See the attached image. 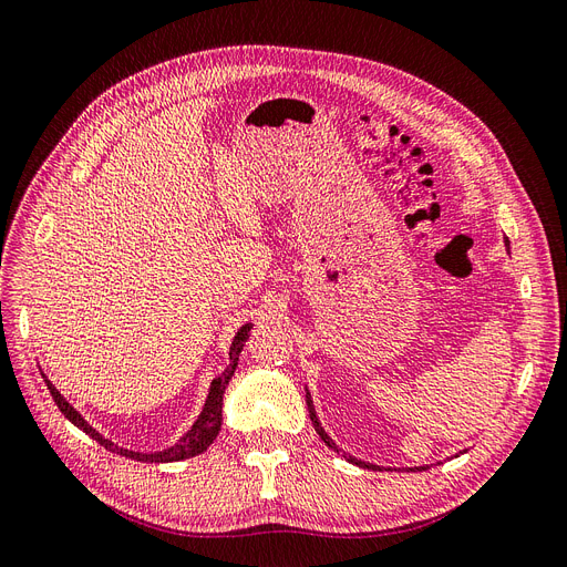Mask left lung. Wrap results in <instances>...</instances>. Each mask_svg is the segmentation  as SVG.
<instances>
[{
    "label": "left lung",
    "instance_id": "8db88e82",
    "mask_svg": "<svg viewBox=\"0 0 567 567\" xmlns=\"http://www.w3.org/2000/svg\"><path fill=\"white\" fill-rule=\"evenodd\" d=\"M505 248H507V252H509V240L505 238ZM306 403H308V412H310V422H312V426H315V431H317V435L324 440V445L327 447H331L333 452H338L340 454V450H338V445L336 442L331 440V435L324 431V426H322V422L317 420V412H315V405H312V396H310V391H308V386H306ZM461 454V452H458ZM342 456L348 458L352 465H359V467H368V471H382V465H373V463H365V461H361V458H357V456H350V454H344L342 452ZM429 465H416V467H408V473H420V471H426Z\"/></svg>",
    "mask_w": 567,
    "mask_h": 567
}]
</instances>
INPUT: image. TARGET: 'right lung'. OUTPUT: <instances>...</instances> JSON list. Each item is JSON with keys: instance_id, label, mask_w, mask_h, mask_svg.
<instances>
[{"instance_id": "add662e5", "label": "right lung", "mask_w": 567, "mask_h": 567, "mask_svg": "<svg viewBox=\"0 0 567 567\" xmlns=\"http://www.w3.org/2000/svg\"><path fill=\"white\" fill-rule=\"evenodd\" d=\"M250 329H252V322L243 324V327L236 331V336H234V340H231V348H229V365L210 382L206 403H204L199 416H196L194 424L189 426V431L183 433V435L174 442V445L166 447V450H159V452H134V450H125V447L115 445L113 440H109L106 435H102L100 431H96V429L85 420V416L62 396V393L55 389V384H53L51 380H48L43 373H41V375H43V382H45L48 391H51V396H53L55 405L60 408V412L66 416V420H69L73 426H76V429H81L83 433H87L92 440L100 442V445L106 447L109 452L120 454V456H125V458L143 461V463H174V461H185V458L204 454V452L213 445V440L217 437V433L223 431V405H225L223 399H225L227 384H229V380L234 378L236 368H238V359H240V352H243V348H245V342H248Z\"/></svg>"}]
</instances>
